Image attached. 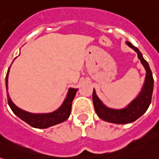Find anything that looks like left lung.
Wrapping results in <instances>:
<instances>
[{"label": "left lung", "instance_id": "obj_1", "mask_svg": "<svg viewBox=\"0 0 159 159\" xmlns=\"http://www.w3.org/2000/svg\"><path fill=\"white\" fill-rule=\"evenodd\" d=\"M126 44L137 53L138 58L140 60V62L146 71L145 79L139 94L125 107L113 109L106 106L102 102V100L97 97L96 90L93 89L92 93V101L97 116L106 122L118 125L132 123L143 116L150 105L153 91V74L148 62L143 58L138 48L134 47L130 42H126Z\"/></svg>", "mask_w": 159, "mask_h": 159}]
</instances>
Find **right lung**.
<instances>
[{
  "instance_id": "add662e5",
  "label": "right lung",
  "mask_w": 159,
  "mask_h": 159,
  "mask_svg": "<svg viewBox=\"0 0 159 159\" xmlns=\"http://www.w3.org/2000/svg\"><path fill=\"white\" fill-rule=\"evenodd\" d=\"M10 68L11 67H9L6 77V93H7L9 106L11 107V111H13L16 116H18L19 118L21 119L22 120L26 122L34 128L37 129L48 128L51 126L56 125L57 124L62 123L68 119L70 113H71L72 101L74 99L78 89L70 87L62 104L56 111L50 112V113H30V112L19 108L18 106L15 105V103L12 102V100L10 97V95L8 93V77Z\"/></svg>"
}]
</instances>
